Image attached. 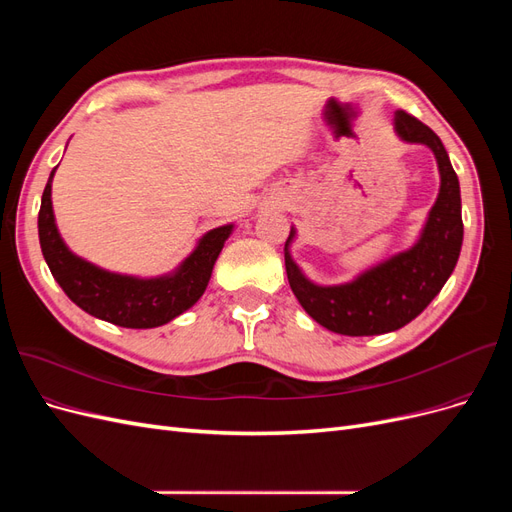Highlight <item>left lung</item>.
Segmentation results:
<instances>
[{"mask_svg":"<svg viewBox=\"0 0 512 512\" xmlns=\"http://www.w3.org/2000/svg\"><path fill=\"white\" fill-rule=\"evenodd\" d=\"M395 132L401 141L427 145L440 168V194L414 247L365 271L350 284L316 286L290 258L288 243L294 230L286 241V273L294 297L318 324L339 335H382L406 327L442 290L461 252L459 179L442 141L406 111L395 113Z\"/></svg>","mask_w":512,"mask_h":512,"instance_id":"left-lung-1","label":"left lung"}]
</instances>
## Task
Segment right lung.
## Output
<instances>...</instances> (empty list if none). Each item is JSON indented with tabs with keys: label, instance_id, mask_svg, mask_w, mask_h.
Here are the masks:
<instances>
[{
	"label": "right lung",
	"instance_id": "add662e5",
	"mask_svg": "<svg viewBox=\"0 0 512 512\" xmlns=\"http://www.w3.org/2000/svg\"><path fill=\"white\" fill-rule=\"evenodd\" d=\"M53 175L55 168L42 194L38 235L46 265L72 303L117 327L153 329L177 318L203 297L215 260L232 232V224L209 230L198 241L196 250L170 275L138 280V277L108 273L74 256L61 241L51 203Z\"/></svg>",
	"mask_w": 512,
	"mask_h": 512
}]
</instances>
